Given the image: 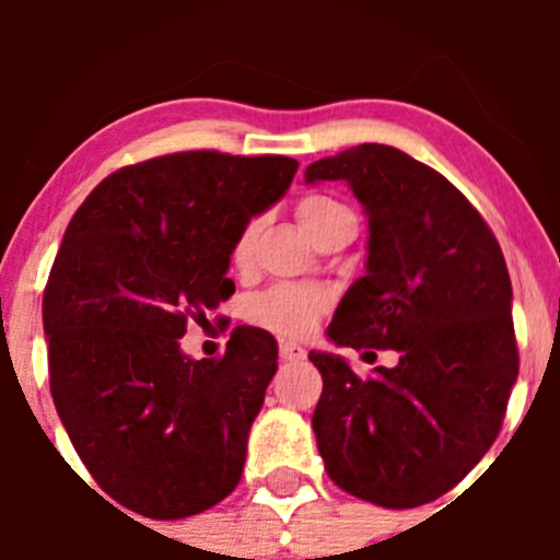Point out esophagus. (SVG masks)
<instances>
[{
  "label": "esophagus",
  "mask_w": 560,
  "mask_h": 560,
  "mask_svg": "<svg viewBox=\"0 0 560 560\" xmlns=\"http://www.w3.org/2000/svg\"><path fill=\"white\" fill-rule=\"evenodd\" d=\"M279 358L284 360V363H301V360L306 358V349H303L301 343H295V341H281L279 343Z\"/></svg>",
  "instance_id": "1"
}]
</instances>
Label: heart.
Here are the masks:
<instances>
[{
	"label": "heart",
	"mask_w": 560,
	"mask_h": 560,
	"mask_svg": "<svg viewBox=\"0 0 560 560\" xmlns=\"http://www.w3.org/2000/svg\"><path fill=\"white\" fill-rule=\"evenodd\" d=\"M336 200L325 195H308L298 202V219H301L303 230L314 228L322 217L338 211ZM254 246V228H246L244 233L235 238L233 244V262L238 268H244L252 257ZM325 312V295L308 287H295V284H281L273 290L262 292V295L254 298L248 303V316L257 325L268 327V330L281 332V336H306L308 330L316 325L319 314Z\"/></svg>",
	"instance_id": "1"
}]
</instances>
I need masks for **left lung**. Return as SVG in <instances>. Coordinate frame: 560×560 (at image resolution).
Returning a JSON list of instances; mask_svg holds the SVG:
<instances>
[{"label": "left lung", "instance_id": "obj_1", "mask_svg": "<svg viewBox=\"0 0 560 560\" xmlns=\"http://www.w3.org/2000/svg\"><path fill=\"white\" fill-rule=\"evenodd\" d=\"M347 180L369 217V259L332 314L336 347L395 349L358 376L330 352L312 428L332 482L387 510L453 490L499 436L517 380L512 281L477 208L433 167L363 143L306 167Z\"/></svg>", "mask_w": 560, "mask_h": 560}]
</instances>
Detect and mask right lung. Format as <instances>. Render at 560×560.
I'll return each mask as SVG.
<instances>
[{
  "label": "right lung",
  "instance_id": "add662e5",
  "mask_svg": "<svg viewBox=\"0 0 560 560\" xmlns=\"http://www.w3.org/2000/svg\"><path fill=\"white\" fill-rule=\"evenodd\" d=\"M295 171L290 156H156L107 175L67 228L43 295L50 395L100 488L138 515H197L238 485L276 338L241 325L213 360L178 338L233 295L235 238Z\"/></svg>",
  "mask_w": 560,
  "mask_h": 560
}]
</instances>
